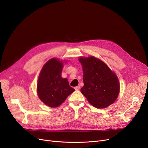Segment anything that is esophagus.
I'll return each instance as SVG.
<instances>
[{
  "label": "esophagus",
  "instance_id": "1",
  "mask_svg": "<svg viewBox=\"0 0 148 148\" xmlns=\"http://www.w3.org/2000/svg\"><path fill=\"white\" fill-rule=\"evenodd\" d=\"M74 89H75V90H79V89H80V86H77L75 87Z\"/></svg>",
  "mask_w": 148,
  "mask_h": 148
}]
</instances>
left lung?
Listing matches in <instances>:
<instances>
[{"label": "left lung", "mask_w": 148, "mask_h": 148, "mask_svg": "<svg viewBox=\"0 0 148 148\" xmlns=\"http://www.w3.org/2000/svg\"><path fill=\"white\" fill-rule=\"evenodd\" d=\"M84 86L80 90L88 102L98 108L113 104L120 90L119 79L104 62L94 56L79 57Z\"/></svg>", "instance_id": "left-lung-1"}]
</instances>
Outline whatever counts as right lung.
Listing matches in <instances>:
<instances>
[{
	"label": "right lung",
	"instance_id": "right-lung-1",
	"mask_svg": "<svg viewBox=\"0 0 148 148\" xmlns=\"http://www.w3.org/2000/svg\"><path fill=\"white\" fill-rule=\"evenodd\" d=\"M63 67V61L52 58L44 65L38 77V96L43 103L50 107L61 105L75 90L69 86L68 79L61 77Z\"/></svg>",
	"mask_w": 148,
	"mask_h": 148
}]
</instances>
